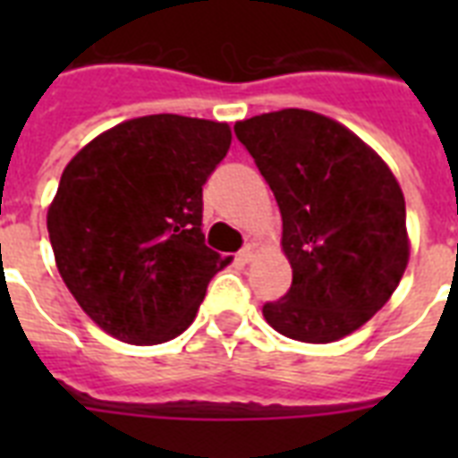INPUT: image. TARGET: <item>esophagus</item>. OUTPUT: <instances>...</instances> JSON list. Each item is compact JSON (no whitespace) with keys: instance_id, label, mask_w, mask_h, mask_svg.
I'll return each mask as SVG.
<instances>
[{"instance_id":"esophagus-1","label":"esophagus","mask_w":458,"mask_h":458,"mask_svg":"<svg viewBox=\"0 0 458 458\" xmlns=\"http://www.w3.org/2000/svg\"><path fill=\"white\" fill-rule=\"evenodd\" d=\"M254 254H257V244L254 242H247L242 250H240V259H242L244 264H250L251 259H254Z\"/></svg>"}]
</instances>
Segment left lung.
<instances>
[{
    "instance_id": "obj_1",
    "label": "left lung",
    "mask_w": 458,
    "mask_h": 458,
    "mask_svg": "<svg viewBox=\"0 0 458 458\" xmlns=\"http://www.w3.org/2000/svg\"><path fill=\"white\" fill-rule=\"evenodd\" d=\"M276 194L293 285L264 318L300 342L354 333L397 290L409 261L402 187L344 125L304 109L235 123Z\"/></svg>"
}]
</instances>
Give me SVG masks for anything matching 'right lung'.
Wrapping results in <instances>:
<instances>
[{
	"instance_id": "obj_1",
	"label": "right lung",
	"mask_w": 458,
	"mask_h": 458,
	"mask_svg": "<svg viewBox=\"0 0 458 458\" xmlns=\"http://www.w3.org/2000/svg\"><path fill=\"white\" fill-rule=\"evenodd\" d=\"M230 140L225 123L157 114L111 128L64 168L49 242L66 287L102 330L158 344L192 323L230 261L201 233V187Z\"/></svg>"
}]
</instances>
